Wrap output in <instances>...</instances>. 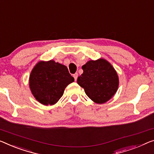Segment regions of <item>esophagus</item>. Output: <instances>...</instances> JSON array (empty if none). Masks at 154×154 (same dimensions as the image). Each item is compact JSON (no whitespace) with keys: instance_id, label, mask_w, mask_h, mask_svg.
<instances>
[{"instance_id":"obj_1","label":"esophagus","mask_w":154,"mask_h":154,"mask_svg":"<svg viewBox=\"0 0 154 154\" xmlns=\"http://www.w3.org/2000/svg\"><path fill=\"white\" fill-rule=\"evenodd\" d=\"M73 77H74L75 81H77V77H78V74H77V73H75V74L73 75Z\"/></svg>"}]
</instances>
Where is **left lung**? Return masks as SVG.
Returning a JSON list of instances; mask_svg holds the SVG:
<instances>
[{
    "label": "left lung",
    "mask_w": 154,
    "mask_h": 154,
    "mask_svg": "<svg viewBox=\"0 0 154 154\" xmlns=\"http://www.w3.org/2000/svg\"><path fill=\"white\" fill-rule=\"evenodd\" d=\"M84 72L77 78V84L86 95L97 104L106 102L115 95L119 80L116 71L106 60L89 61L82 66Z\"/></svg>",
    "instance_id": "8db88e82"
}]
</instances>
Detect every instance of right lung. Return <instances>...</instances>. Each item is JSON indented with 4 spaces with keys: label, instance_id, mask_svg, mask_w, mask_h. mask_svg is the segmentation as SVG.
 <instances>
[{
    "label": "right lung",
    "instance_id": "right-lung-1",
    "mask_svg": "<svg viewBox=\"0 0 154 154\" xmlns=\"http://www.w3.org/2000/svg\"><path fill=\"white\" fill-rule=\"evenodd\" d=\"M74 78L68 68L53 60L40 61L31 72L29 87L36 100L43 105H53L62 97Z\"/></svg>",
    "mask_w": 154,
    "mask_h": 154
}]
</instances>
